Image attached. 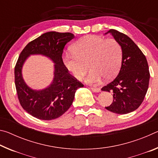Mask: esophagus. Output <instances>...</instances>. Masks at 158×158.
I'll return each mask as SVG.
<instances>
[{"label": "esophagus", "mask_w": 158, "mask_h": 158, "mask_svg": "<svg viewBox=\"0 0 158 158\" xmlns=\"http://www.w3.org/2000/svg\"><path fill=\"white\" fill-rule=\"evenodd\" d=\"M91 90H92V91L95 92V93H99L101 91L100 89H97V88H91Z\"/></svg>", "instance_id": "obj_1"}]
</instances>
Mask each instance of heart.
<instances>
[{"mask_svg":"<svg viewBox=\"0 0 158 158\" xmlns=\"http://www.w3.org/2000/svg\"><path fill=\"white\" fill-rule=\"evenodd\" d=\"M73 55L63 56V63L74 79L81 80L88 71L90 74L85 82L98 84L102 79H111L121 68L123 51L121 44L114 39L96 35H86L72 47Z\"/></svg>","mask_w":158,"mask_h":158,"instance_id":"obj_1","label":"heart"}]
</instances>
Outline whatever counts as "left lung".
Segmentation results:
<instances>
[{
  "label": "left lung",
  "instance_id": "left-lung-1",
  "mask_svg": "<svg viewBox=\"0 0 158 158\" xmlns=\"http://www.w3.org/2000/svg\"><path fill=\"white\" fill-rule=\"evenodd\" d=\"M111 33L121 44V68L118 76L102 90L113 93V102L105 107L109 111L125 114L136 110L142 103L148 90L150 73L146 56L126 35L111 29Z\"/></svg>",
  "mask_w": 158,
  "mask_h": 158
}]
</instances>
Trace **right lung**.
I'll use <instances>...</instances> for the list:
<instances>
[{"mask_svg": "<svg viewBox=\"0 0 158 158\" xmlns=\"http://www.w3.org/2000/svg\"><path fill=\"white\" fill-rule=\"evenodd\" d=\"M74 37L73 33L47 32L26 45L15 68V81L21 106L31 116L44 121L56 119L65 113L73 102L76 90L84 86L69 74L63 63L65 44ZM40 54L55 63L53 81L42 90H33L25 84L22 68L31 55Z\"/></svg>", "mask_w": 158, "mask_h": 158, "instance_id": "1", "label": "right lung"}]
</instances>
